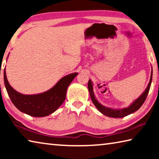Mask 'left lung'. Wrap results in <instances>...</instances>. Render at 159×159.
I'll return each instance as SVG.
<instances>
[{
	"label": "left lung",
	"instance_id": "left-lung-1",
	"mask_svg": "<svg viewBox=\"0 0 159 159\" xmlns=\"http://www.w3.org/2000/svg\"><path fill=\"white\" fill-rule=\"evenodd\" d=\"M152 74H153V70H152V72H151V77H150L149 84H148L147 88L145 89L143 93H142L138 99L133 101V103H132L130 106H128V107H125V108L113 109V108H110V107H107L102 105V104L99 103V102L98 101V99L95 98V94H94V92H93V83L91 81V80H89V81H88V90H89V93L90 95L91 99H92L94 105L96 107V108L98 109L102 114L105 115L107 116L111 117V118H123L124 116H126L133 114V113H134V111H138V110L142 107V104H143L145 99L147 98L148 93H149L151 84H152Z\"/></svg>",
	"mask_w": 159,
	"mask_h": 159
}]
</instances>
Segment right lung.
Here are the masks:
<instances>
[{"mask_svg":"<svg viewBox=\"0 0 159 159\" xmlns=\"http://www.w3.org/2000/svg\"><path fill=\"white\" fill-rule=\"evenodd\" d=\"M78 73L64 76L50 90L36 95H23L13 88L7 80L4 69V83L13 104L20 110L34 117H44L55 112L66 98V90Z\"/></svg>","mask_w":159,"mask_h":159,"instance_id":"add662e5","label":"right lung"}]
</instances>
